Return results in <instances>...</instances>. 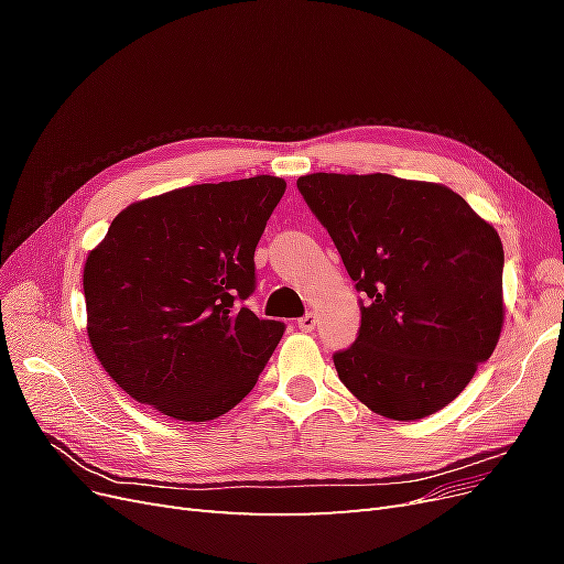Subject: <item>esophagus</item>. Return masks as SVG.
Returning <instances> with one entry per match:
<instances>
[{
    "mask_svg": "<svg viewBox=\"0 0 564 564\" xmlns=\"http://www.w3.org/2000/svg\"><path fill=\"white\" fill-rule=\"evenodd\" d=\"M315 324H317V317H315L313 313H305V315L299 319V329H301V332H313Z\"/></svg>",
    "mask_w": 564,
    "mask_h": 564,
    "instance_id": "34e87169",
    "label": "esophagus"
}]
</instances>
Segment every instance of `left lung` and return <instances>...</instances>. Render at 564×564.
Wrapping results in <instances>:
<instances>
[{
	"instance_id": "1",
	"label": "left lung",
	"mask_w": 564,
	"mask_h": 564,
	"mask_svg": "<svg viewBox=\"0 0 564 564\" xmlns=\"http://www.w3.org/2000/svg\"><path fill=\"white\" fill-rule=\"evenodd\" d=\"M360 299L338 379L392 421L423 419L489 360L503 324V247L468 202L437 183L390 174L296 181Z\"/></svg>"
}]
</instances>
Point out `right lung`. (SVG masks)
Returning <instances> with one entry per match:
<instances>
[{
  "label": "right lung",
  "mask_w": 564,
  "mask_h": 564,
  "mask_svg": "<svg viewBox=\"0 0 564 564\" xmlns=\"http://www.w3.org/2000/svg\"><path fill=\"white\" fill-rule=\"evenodd\" d=\"M284 187L278 176H253L135 202L89 253L91 348L135 402L212 421L249 395L286 329L242 305Z\"/></svg>",
  "instance_id": "1"
}]
</instances>
